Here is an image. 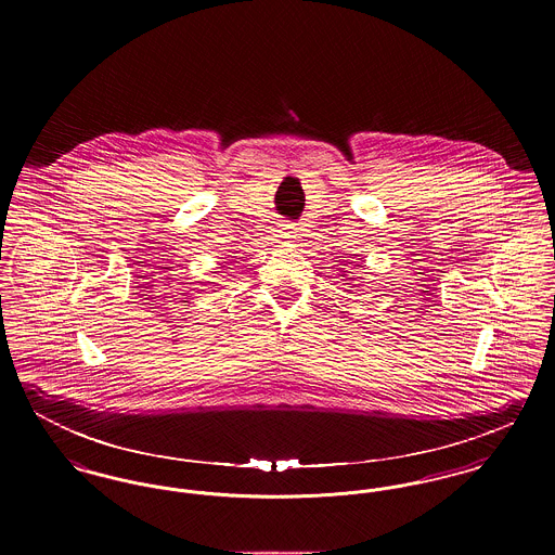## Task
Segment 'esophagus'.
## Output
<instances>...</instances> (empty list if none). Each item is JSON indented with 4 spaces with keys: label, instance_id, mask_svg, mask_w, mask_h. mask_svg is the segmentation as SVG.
<instances>
[{
    "label": "esophagus",
    "instance_id": "34e87169",
    "mask_svg": "<svg viewBox=\"0 0 555 555\" xmlns=\"http://www.w3.org/2000/svg\"><path fill=\"white\" fill-rule=\"evenodd\" d=\"M281 237L285 243H295L297 241V233H299V229L295 227V224H281Z\"/></svg>",
    "mask_w": 555,
    "mask_h": 555
}]
</instances>
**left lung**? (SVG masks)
I'll return each mask as SVG.
<instances>
[{"instance_id":"1","label":"left lung","mask_w":555,"mask_h":555,"mask_svg":"<svg viewBox=\"0 0 555 555\" xmlns=\"http://www.w3.org/2000/svg\"><path fill=\"white\" fill-rule=\"evenodd\" d=\"M341 272H347V270H341ZM341 276H344V274H341ZM345 285H349V283H345ZM353 287H356V285H353Z\"/></svg>"}]
</instances>
